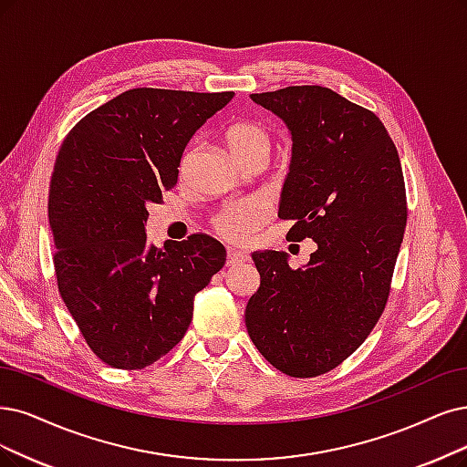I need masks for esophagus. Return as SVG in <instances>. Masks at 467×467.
<instances>
[{
  "mask_svg": "<svg viewBox=\"0 0 467 467\" xmlns=\"http://www.w3.org/2000/svg\"><path fill=\"white\" fill-rule=\"evenodd\" d=\"M244 260H246V252H240V250H234V248H231L227 252V265H238V264H243Z\"/></svg>",
  "mask_w": 467,
  "mask_h": 467,
  "instance_id": "obj_1",
  "label": "esophagus"
}]
</instances>
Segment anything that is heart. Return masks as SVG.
<instances>
[{
    "instance_id": "obj_1",
    "label": "heart",
    "mask_w": 467,
    "mask_h": 467,
    "mask_svg": "<svg viewBox=\"0 0 467 467\" xmlns=\"http://www.w3.org/2000/svg\"><path fill=\"white\" fill-rule=\"evenodd\" d=\"M227 144L234 158L246 165L252 161L267 163L273 148L269 129L260 120H243L227 130ZM267 219V210L260 202H244L224 207L213 217V229L231 243L246 240Z\"/></svg>"
}]
</instances>
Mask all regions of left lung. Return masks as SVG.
<instances>
[{
	"label": "left lung",
	"instance_id": "8db88e82",
	"mask_svg": "<svg viewBox=\"0 0 467 467\" xmlns=\"http://www.w3.org/2000/svg\"><path fill=\"white\" fill-rule=\"evenodd\" d=\"M250 98L292 134L279 217L317 250L300 269L285 252L252 254L262 285L246 306L248 335L273 368L317 377L359 348L387 306L408 215L402 165L381 119L331 88Z\"/></svg>",
	"mask_w": 467,
	"mask_h": 467
}]
</instances>
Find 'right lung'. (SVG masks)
Here are the masks:
<instances>
[{"instance_id": "add662e5", "label": "right lung", "mask_w": 467, "mask_h": 467, "mask_svg": "<svg viewBox=\"0 0 467 467\" xmlns=\"http://www.w3.org/2000/svg\"><path fill=\"white\" fill-rule=\"evenodd\" d=\"M234 92L132 88L67 134L49 184L59 295L92 352L144 369L184 337L196 292L224 265L219 240L148 246V205L179 179L190 138Z\"/></svg>"}]
</instances>
